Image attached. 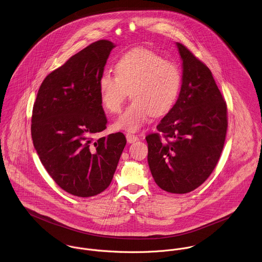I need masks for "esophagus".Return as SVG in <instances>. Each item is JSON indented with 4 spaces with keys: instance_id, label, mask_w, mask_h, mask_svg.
<instances>
[{
    "instance_id": "obj_1",
    "label": "esophagus",
    "mask_w": 262,
    "mask_h": 262,
    "mask_svg": "<svg viewBox=\"0 0 262 262\" xmlns=\"http://www.w3.org/2000/svg\"><path fill=\"white\" fill-rule=\"evenodd\" d=\"M126 139H127L128 143H133V142H135V141L138 140V137H137L136 135L131 134V133H127V134H126Z\"/></svg>"
}]
</instances>
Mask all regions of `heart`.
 <instances>
[{"label": "heart", "instance_id": "obj_1", "mask_svg": "<svg viewBox=\"0 0 262 262\" xmlns=\"http://www.w3.org/2000/svg\"><path fill=\"white\" fill-rule=\"evenodd\" d=\"M179 66L145 48L132 49L119 57L116 74L104 72L98 80L101 104L109 113L121 110L127 91L132 102L115 122V128L139 130L153 116H162L174 106L182 88Z\"/></svg>", "mask_w": 262, "mask_h": 262}]
</instances>
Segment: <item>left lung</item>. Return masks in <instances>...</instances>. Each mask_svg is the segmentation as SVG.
Masks as SVG:
<instances>
[{"mask_svg":"<svg viewBox=\"0 0 262 262\" xmlns=\"http://www.w3.org/2000/svg\"><path fill=\"white\" fill-rule=\"evenodd\" d=\"M183 82L172 109L146 136L154 182L171 193H187L213 172L224 147L227 106L209 68L177 42Z\"/></svg>","mask_w":262,"mask_h":262,"instance_id":"left-lung-1","label":"left lung"}]
</instances>
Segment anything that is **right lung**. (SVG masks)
Segmentation results:
<instances>
[{"mask_svg": "<svg viewBox=\"0 0 262 262\" xmlns=\"http://www.w3.org/2000/svg\"><path fill=\"white\" fill-rule=\"evenodd\" d=\"M116 45L96 41L47 75L33 106L31 135L41 163L66 191L89 198L110 186L122 151L123 133L95 140L107 128L98 80Z\"/></svg>", "mask_w": 262, "mask_h": 262, "instance_id": "right-lung-1", "label": "right lung"}]
</instances>
